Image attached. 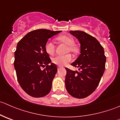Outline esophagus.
I'll return each mask as SVG.
<instances>
[{
	"label": "esophagus",
	"instance_id": "34e87169",
	"mask_svg": "<svg viewBox=\"0 0 120 120\" xmlns=\"http://www.w3.org/2000/svg\"><path fill=\"white\" fill-rule=\"evenodd\" d=\"M61 68H62V67H59H59H57V70H60V69H61Z\"/></svg>",
	"mask_w": 120,
	"mask_h": 120
}]
</instances>
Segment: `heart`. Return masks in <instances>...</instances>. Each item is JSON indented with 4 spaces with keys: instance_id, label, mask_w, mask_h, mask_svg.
Returning <instances> with one entry per match:
<instances>
[{
    "instance_id": "1",
    "label": "heart",
    "mask_w": 120,
    "mask_h": 120,
    "mask_svg": "<svg viewBox=\"0 0 120 120\" xmlns=\"http://www.w3.org/2000/svg\"><path fill=\"white\" fill-rule=\"evenodd\" d=\"M58 41L67 45L68 48L66 52L74 53L77 52V49L74 45V41L71 37L67 35H61L57 38ZM46 52L50 55H52L55 50V46L51 41H48L45 46ZM72 60V56L70 54H66L64 55H57L52 59V62L59 66H64Z\"/></svg>"
}]
</instances>
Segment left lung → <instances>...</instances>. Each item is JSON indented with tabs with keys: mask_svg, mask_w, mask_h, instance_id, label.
<instances>
[{
	"mask_svg": "<svg viewBox=\"0 0 120 120\" xmlns=\"http://www.w3.org/2000/svg\"><path fill=\"white\" fill-rule=\"evenodd\" d=\"M80 43L81 54L71 66L78 71L66 68L65 85L73 97L82 99L92 94L105 72L106 57L104 49L95 37L81 31H70Z\"/></svg>",
	"mask_w": 120,
	"mask_h": 120,
	"instance_id": "8db88e82",
	"label": "left lung"
}]
</instances>
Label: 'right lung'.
Masks as SVG:
<instances>
[{"mask_svg":"<svg viewBox=\"0 0 120 120\" xmlns=\"http://www.w3.org/2000/svg\"><path fill=\"white\" fill-rule=\"evenodd\" d=\"M61 32L45 29L34 30L18 42L14 52V68L19 84L30 96L43 97L51 90L57 68L51 63L45 46L50 38ZM45 66L44 70H41Z\"/></svg>","mask_w":120,"mask_h":120,"instance_id":"1","label":"right lung"}]
</instances>
